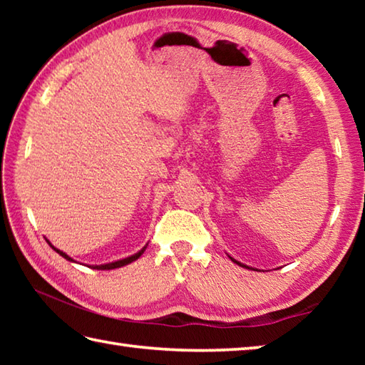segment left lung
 I'll return each mask as SVG.
<instances>
[{"mask_svg":"<svg viewBox=\"0 0 365 365\" xmlns=\"http://www.w3.org/2000/svg\"><path fill=\"white\" fill-rule=\"evenodd\" d=\"M228 257H230V259H232V261H233L235 264H238V265H240V267H245V269H251V270H255V269H252V267H250V265H246V264H242V262H240V261H237V259H233L232 256H228Z\"/></svg>","mask_w":365,"mask_h":365,"instance_id":"8db88e82","label":"left lung"}]
</instances>
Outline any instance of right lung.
Returning <instances> with one entry per match:
<instances>
[{
    "instance_id": "obj_1",
    "label": "right lung",
    "mask_w": 365,
    "mask_h": 365,
    "mask_svg": "<svg viewBox=\"0 0 365 365\" xmlns=\"http://www.w3.org/2000/svg\"><path fill=\"white\" fill-rule=\"evenodd\" d=\"M48 242V245L51 246V248L58 252V255H61L63 256L64 259H67V261H71V262H76L73 261V259L71 257V256H67L64 251H61V250H58V248H54V246L49 243V240H46ZM148 246V245H146ZM146 246H143V248H141L138 252H135V255H132V256H128V257H123V259H119V261H114V262H108V264H100V265H90L91 269H96V270H110V269H117V267H123V265H127V264H130V262H133V261H137V259L143 255L145 252V250H146Z\"/></svg>"
}]
</instances>
